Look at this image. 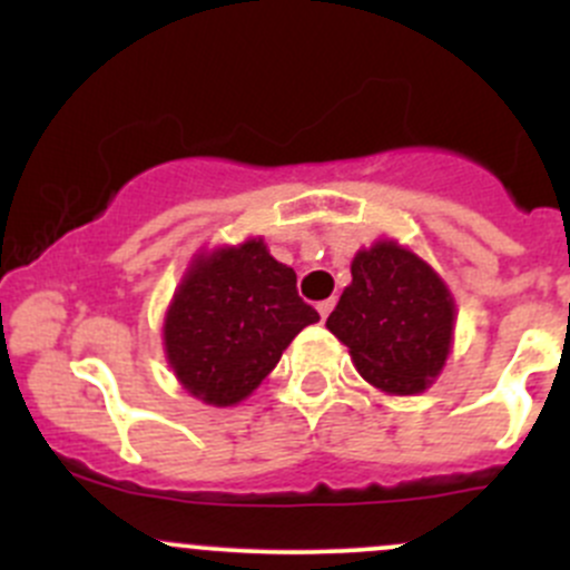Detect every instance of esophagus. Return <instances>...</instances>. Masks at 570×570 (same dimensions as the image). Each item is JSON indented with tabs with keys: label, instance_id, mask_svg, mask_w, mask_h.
Masks as SVG:
<instances>
[{
	"label": "esophagus",
	"instance_id": "34e87169",
	"mask_svg": "<svg viewBox=\"0 0 570 570\" xmlns=\"http://www.w3.org/2000/svg\"><path fill=\"white\" fill-rule=\"evenodd\" d=\"M333 306H336V301H333V297H331V301H322V303H317L320 317H322V320H327V314L333 312Z\"/></svg>",
	"mask_w": 570,
	"mask_h": 570
}]
</instances>
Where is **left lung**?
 <instances>
[{"instance_id": "obj_1", "label": "left lung", "mask_w": 570, "mask_h": 570, "mask_svg": "<svg viewBox=\"0 0 570 570\" xmlns=\"http://www.w3.org/2000/svg\"><path fill=\"white\" fill-rule=\"evenodd\" d=\"M350 273L327 331L366 383L394 396L422 394L452 353L458 312L450 286L396 239L361 248Z\"/></svg>"}]
</instances>
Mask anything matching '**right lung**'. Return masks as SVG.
<instances>
[{"label": "right lung", "instance_id": "add662e5", "mask_svg": "<svg viewBox=\"0 0 570 570\" xmlns=\"http://www.w3.org/2000/svg\"><path fill=\"white\" fill-rule=\"evenodd\" d=\"M317 320L297 295L295 269L269 256L262 237H248L195 253L165 312V358L189 396L232 407Z\"/></svg>", "mask_w": 570, "mask_h": 570}]
</instances>
